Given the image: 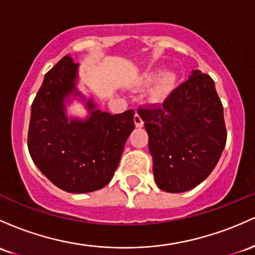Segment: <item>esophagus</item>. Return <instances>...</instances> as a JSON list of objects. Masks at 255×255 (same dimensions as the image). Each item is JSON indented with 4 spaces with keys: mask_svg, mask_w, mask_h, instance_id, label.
I'll return each instance as SVG.
<instances>
[{
    "mask_svg": "<svg viewBox=\"0 0 255 255\" xmlns=\"http://www.w3.org/2000/svg\"><path fill=\"white\" fill-rule=\"evenodd\" d=\"M133 122H135L136 128H142L143 124H144V122H143V119L141 118V116H139L138 113H136L135 117H133Z\"/></svg>",
    "mask_w": 255,
    "mask_h": 255,
    "instance_id": "34e87169",
    "label": "esophagus"
}]
</instances>
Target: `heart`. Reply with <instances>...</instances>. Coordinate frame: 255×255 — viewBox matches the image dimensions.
I'll return each mask as SVG.
<instances>
[{"mask_svg":"<svg viewBox=\"0 0 255 255\" xmlns=\"http://www.w3.org/2000/svg\"><path fill=\"white\" fill-rule=\"evenodd\" d=\"M178 81L179 76L176 71L166 70L161 72L158 70L142 77L133 85L135 88H143L154 82L153 87L149 90V99L155 104H161L165 100H167L170 95H172L174 89L177 88V84H178Z\"/></svg>","mask_w":255,"mask_h":255,"instance_id":"1","label":"heart"}]
</instances>
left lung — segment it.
<instances>
[{
	"label": "left lung",
	"instance_id": "8db88e82",
	"mask_svg": "<svg viewBox=\"0 0 255 255\" xmlns=\"http://www.w3.org/2000/svg\"><path fill=\"white\" fill-rule=\"evenodd\" d=\"M153 159L154 181L167 193H184L204 182L227 143L224 111L213 79L191 71L161 107L138 110Z\"/></svg>",
	"mask_w": 255,
	"mask_h": 255
}]
</instances>
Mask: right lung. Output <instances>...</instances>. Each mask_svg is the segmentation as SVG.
Here are the masks:
<instances>
[{
    "label": "right lung",
    "instance_id": "right-lung-1",
    "mask_svg": "<svg viewBox=\"0 0 255 255\" xmlns=\"http://www.w3.org/2000/svg\"><path fill=\"white\" fill-rule=\"evenodd\" d=\"M79 64L66 55L45 73L31 107L27 145L39 171L60 189L91 193L110 183L128 137L135 128L132 110L104 112L78 88ZM74 101L85 117L67 114Z\"/></svg>",
    "mask_w": 255,
    "mask_h": 255
}]
</instances>
